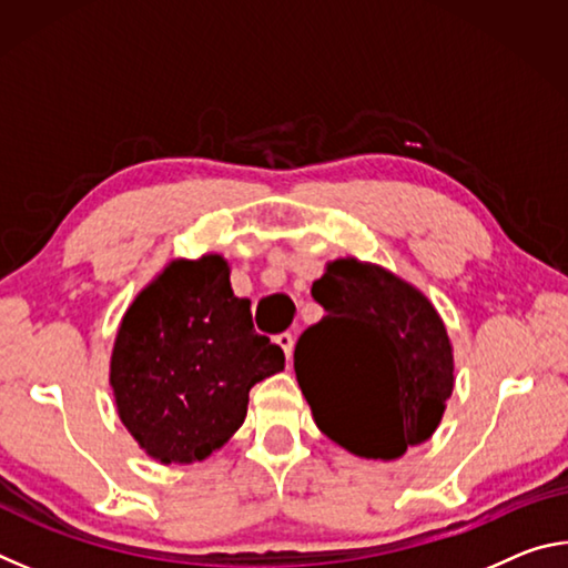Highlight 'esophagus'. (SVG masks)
<instances>
[{"label":"esophagus","instance_id":"obj_1","mask_svg":"<svg viewBox=\"0 0 568 568\" xmlns=\"http://www.w3.org/2000/svg\"><path fill=\"white\" fill-rule=\"evenodd\" d=\"M275 343L281 345L287 358H291V353H293V333H287V331L285 333H277L275 335Z\"/></svg>","mask_w":568,"mask_h":568}]
</instances>
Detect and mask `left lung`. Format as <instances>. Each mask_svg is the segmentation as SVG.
I'll return each mask as SVG.
<instances>
[{"instance_id":"left-lung-1","label":"left lung","mask_w":568,"mask_h":568,"mask_svg":"<svg viewBox=\"0 0 568 568\" xmlns=\"http://www.w3.org/2000/svg\"><path fill=\"white\" fill-rule=\"evenodd\" d=\"M323 318L295 343V376L315 423L363 458L428 440L454 390V353L436 307L376 265L343 257L313 283Z\"/></svg>"}]
</instances>
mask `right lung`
I'll list each match as a JSON object with an SVG mask.
<instances>
[{"label":"right lung","mask_w":568,"mask_h":568,"mask_svg":"<svg viewBox=\"0 0 568 568\" xmlns=\"http://www.w3.org/2000/svg\"><path fill=\"white\" fill-rule=\"evenodd\" d=\"M285 368L253 328L220 255L170 263L124 313L110 383L134 440L162 464H192L243 426L247 393Z\"/></svg>","instance_id":"right-lung-1"}]
</instances>
